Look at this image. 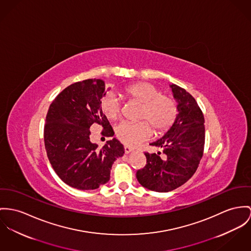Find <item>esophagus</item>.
<instances>
[{
    "mask_svg": "<svg viewBox=\"0 0 251 251\" xmlns=\"http://www.w3.org/2000/svg\"><path fill=\"white\" fill-rule=\"evenodd\" d=\"M124 152H125V154H129V153L133 152V148H131L129 146H124Z\"/></svg>",
    "mask_w": 251,
    "mask_h": 251,
    "instance_id": "esophagus-1",
    "label": "esophagus"
}]
</instances>
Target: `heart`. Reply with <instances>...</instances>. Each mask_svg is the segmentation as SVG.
I'll return each mask as SVG.
<instances>
[{
    "label": "heart",
    "instance_id": "1",
    "mask_svg": "<svg viewBox=\"0 0 251 251\" xmlns=\"http://www.w3.org/2000/svg\"><path fill=\"white\" fill-rule=\"evenodd\" d=\"M123 96L129 100L141 104L138 118L142 121H123L116 128L117 138L126 145L135 146L147 140L153 131L157 134L167 131L177 116V105L173 97L160 94L150 83L139 82L126 87ZM100 110L109 120H116L120 115L121 104L113 94H108L100 101Z\"/></svg>",
    "mask_w": 251,
    "mask_h": 251
}]
</instances>
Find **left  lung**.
I'll list each match as a JSON object with an SVG mask.
<instances>
[{
	"instance_id": "8db88e82",
	"label": "left lung",
	"mask_w": 251,
	"mask_h": 251,
	"mask_svg": "<svg viewBox=\"0 0 251 251\" xmlns=\"http://www.w3.org/2000/svg\"><path fill=\"white\" fill-rule=\"evenodd\" d=\"M170 87L178 114L168 132L150 144L161 148L162 153H144L146 165L136 172L138 182L156 192L172 191L191 178L204 149V117L201 108L187 91L175 84Z\"/></svg>"
}]
</instances>
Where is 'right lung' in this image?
I'll return each mask as SVG.
<instances>
[{"instance_id": "obj_1", "label": "right lung", "mask_w": 251, "mask_h": 251, "mask_svg": "<svg viewBox=\"0 0 251 251\" xmlns=\"http://www.w3.org/2000/svg\"><path fill=\"white\" fill-rule=\"evenodd\" d=\"M105 95L101 79L74 83L54 98L46 117L44 141L49 160L66 184L79 190H94L108 182L114 161L124 154L116 138L102 148L90 140L93 124L100 125L105 136L115 134L100 110Z\"/></svg>"}]
</instances>
